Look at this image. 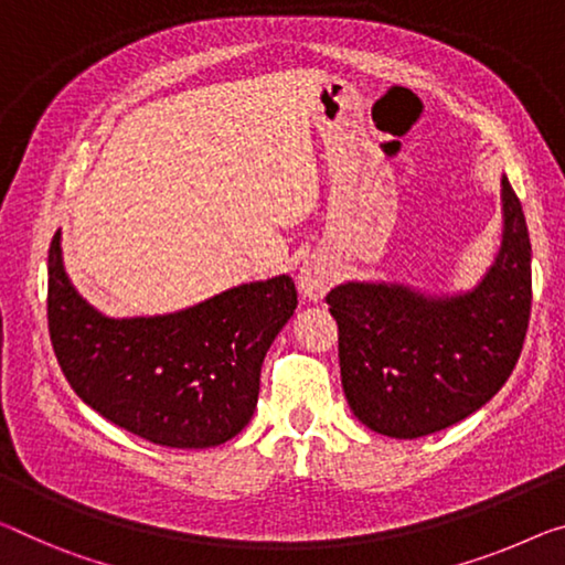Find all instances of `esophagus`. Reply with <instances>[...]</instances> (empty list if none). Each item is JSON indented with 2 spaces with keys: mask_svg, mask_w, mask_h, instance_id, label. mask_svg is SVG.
<instances>
[{
  "mask_svg": "<svg viewBox=\"0 0 565 565\" xmlns=\"http://www.w3.org/2000/svg\"><path fill=\"white\" fill-rule=\"evenodd\" d=\"M331 285H333V270L326 259L308 257L306 263H302L298 273V288L302 292V298L316 302L331 290Z\"/></svg>",
  "mask_w": 565,
  "mask_h": 565,
  "instance_id": "esophagus-1",
  "label": "esophagus"
}]
</instances>
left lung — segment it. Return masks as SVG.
<instances>
[{"instance_id": "8db88e82", "label": "left lung", "mask_w": 565, "mask_h": 565, "mask_svg": "<svg viewBox=\"0 0 565 565\" xmlns=\"http://www.w3.org/2000/svg\"><path fill=\"white\" fill-rule=\"evenodd\" d=\"M531 300V237L502 177V245L477 288L424 295L406 285L345 282L328 292L351 412L396 439L462 422L513 373Z\"/></svg>"}]
</instances>
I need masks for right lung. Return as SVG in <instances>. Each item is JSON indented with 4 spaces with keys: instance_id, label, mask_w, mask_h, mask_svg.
<instances>
[{
    "instance_id": "obj_1",
    "label": "right lung",
    "mask_w": 565,
    "mask_h": 565,
    "mask_svg": "<svg viewBox=\"0 0 565 565\" xmlns=\"http://www.w3.org/2000/svg\"><path fill=\"white\" fill-rule=\"evenodd\" d=\"M295 308V282L280 275L169 316L106 318L67 280L60 232L50 245L47 326L67 384L161 447H216L247 427L265 353Z\"/></svg>"
}]
</instances>
